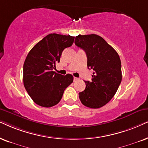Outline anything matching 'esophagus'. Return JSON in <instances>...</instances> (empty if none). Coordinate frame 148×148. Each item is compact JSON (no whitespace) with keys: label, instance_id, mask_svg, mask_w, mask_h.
I'll return each instance as SVG.
<instances>
[{"label":"esophagus","instance_id":"esophagus-1","mask_svg":"<svg viewBox=\"0 0 148 148\" xmlns=\"http://www.w3.org/2000/svg\"><path fill=\"white\" fill-rule=\"evenodd\" d=\"M78 80V78H76V77H74V81L75 82V81H76V80Z\"/></svg>","mask_w":148,"mask_h":148}]
</instances>
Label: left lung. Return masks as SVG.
<instances>
[{"instance_id":"8db88e82","label":"left lung","mask_w":148,"mask_h":148,"mask_svg":"<svg viewBox=\"0 0 148 148\" xmlns=\"http://www.w3.org/2000/svg\"><path fill=\"white\" fill-rule=\"evenodd\" d=\"M74 43L85 50L88 68L94 71L91 81H85V89L78 93L80 102L89 108L102 107L115 96L121 83L120 58L115 49L98 35H78Z\"/></svg>"}]
</instances>
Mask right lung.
<instances>
[{
  "label": "right lung",
  "instance_id": "obj_1",
  "mask_svg": "<svg viewBox=\"0 0 148 148\" xmlns=\"http://www.w3.org/2000/svg\"><path fill=\"white\" fill-rule=\"evenodd\" d=\"M74 37L51 33L35 44L23 66V82L27 93L37 104L51 107L60 102L65 89L72 83V74L54 72L65 48L70 47Z\"/></svg>",
  "mask_w": 148,
  "mask_h": 148
}]
</instances>
